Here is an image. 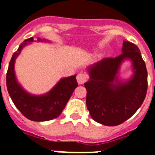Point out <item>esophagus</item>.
I'll return each instance as SVG.
<instances>
[{"mask_svg":"<svg viewBox=\"0 0 155 155\" xmlns=\"http://www.w3.org/2000/svg\"><path fill=\"white\" fill-rule=\"evenodd\" d=\"M87 80H88V75L85 74V73H79L78 76H77V81H78L79 85L84 84Z\"/></svg>","mask_w":155,"mask_h":155,"instance_id":"esophagus-1","label":"esophagus"}]
</instances>
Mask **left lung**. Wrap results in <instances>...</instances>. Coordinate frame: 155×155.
<instances>
[{
    "label": "left lung",
    "instance_id": "obj_1",
    "mask_svg": "<svg viewBox=\"0 0 155 155\" xmlns=\"http://www.w3.org/2000/svg\"><path fill=\"white\" fill-rule=\"evenodd\" d=\"M122 52L117 57L105 58L90 66V79L84 84L90 116L106 126H116L128 120L142 105L147 91V71L139 47L124 41ZM125 59L133 62L134 74L122 83L117 75Z\"/></svg>",
    "mask_w": 155,
    "mask_h": 155
}]
</instances>
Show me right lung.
<instances>
[{"instance_id": "right-lung-1", "label": "right lung", "mask_w": 155, "mask_h": 155, "mask_svg": "<svg viewBox=\"0 0 155 155\" xmlns=\"http://www.w3.org/2000/svg\"><path fill=\"white\" fill-rule=\"evenodd\" d=\"M38 42L45 41L38 38ZM33 37L23 42L10 60L6 85L12 101L26 118L32 121H47L57 118L78 86L76 75L62 78L53 89L44 95L34 96L27 93L17 82L14 71L15 60L24 46L33 42Z\"/></svg>"}]
</instances>
